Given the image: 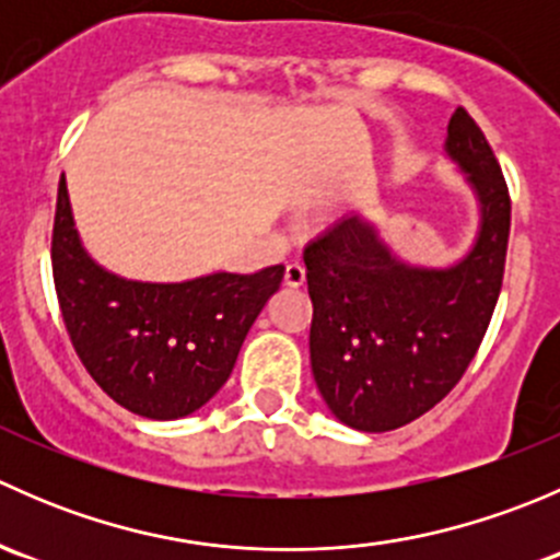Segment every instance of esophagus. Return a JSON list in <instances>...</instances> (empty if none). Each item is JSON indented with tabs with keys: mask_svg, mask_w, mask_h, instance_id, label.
Returning <instances> with one entry per match:
<instances>
[{
	"mask_svg": "<svg viewBox=\"0 0 560 560\" xmlns=\"http://www.w3.org/2000/svg\"><path fill=\"white\" fill-rule=\"evenodd\" d=\"M303 281H306V265H303L301 259H290L284 268V284L287 287H303Z\"/></svg>",
	"mask_w": 560,
	"mask_h": 560,
	"instance_id": "1",
	"label": "esophagus"
}]
</instances>
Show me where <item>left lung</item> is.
Returning <instances> with one entry per match:
<instances>
[{
  "instance_id": "left-lung-1",
  "label": "left lung",
  "mask_w": 560,
  "mask_h": 560,
  "mask_svg": "<svg viewBox=\"0 0 560 560\" xmlns=\"http://www.w3.org/2000/svg\"><path fill=\"white\" fill-rule=\"evenodd\" d=\"M447 154L482 206L477 244L455 268L398 262L358 217L327 228L303 252L316 387L332 415L358 431H395L431 411L466 374L499 301L512 200L466 107L450 118Z\"/></svg>"
}]
</instances>
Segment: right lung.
I'll list each match as a JSON object with an SVG mask.
<instances>
[{"mask_svg":"<svg viewBox=\"0 0 560 560\" xmlns=\"http://www.w3.org/2000/svg\"><path fill=\"white\" fill-rule=\"evenodd\" d=\"M50 265L61 319L83 369L118 406L149 420L186 417L217 395L233 374L248 327L284 279V265L184 284L118 279L83 252L65 178Z\"/></svg>","mask_w":560,"mask_h":560,"instance_id":"obj_1","label":"right lung"}]
</instances>
